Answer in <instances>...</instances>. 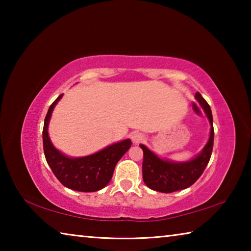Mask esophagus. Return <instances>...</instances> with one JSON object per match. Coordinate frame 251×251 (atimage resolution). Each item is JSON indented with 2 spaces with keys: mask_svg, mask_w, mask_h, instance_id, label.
Here are the masks:
<instances>
[{
  "mask_svg": "<svg viewBox=\"0 0 251 251\" xmlns=\"http://www.w3.org/2000/svg\"><path fill=\"white\" fill-rule=\"evenodd\" d=\"M145 139H146V137L142 133H135L131 135V141H133L134 144L143 143V142H145Z\"/></svg>",
  "mask_w": 251,
  "mask_h": 251,
  "instance_id": "34e87169",
  "label": "esophagus"
}]
</instances>
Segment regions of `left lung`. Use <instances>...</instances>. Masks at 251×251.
I'll use <instances>...</instances> for the list:
<instances>
[{"label": "left lung", "mask_w": 251, "mask_h": 251, "mask_svg": "<svg viewBox=\"0 0 251 251\" xmlns=\"http://www.w3.org/2000/svg\"><path fill=\"white\" fill-rule=\"evenodd\" d=\"M199 104L205 110L210 123V136L203 150L195 158L182 163H175L167 159H161L146 146L139 145L144 151L143 159V179L147 187L159 193H173L188 188L196 181L205 171L209 163L212 146H214V126L210 106L203 100L201 93L195 95Z\"/></svg>", "instance_id": "obj_1"}]
</instances>
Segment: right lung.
Instances as JSON below:
<instances>
[{
    "label": "right lung",
    "mask_w": 251,
    "mask_h": 251,
    "mask_svg": "<svg viewBox=\"0 0 251 251\" xmlns=\"http://www.w3.org/2000/svg\"><path fill=\"white\" fill-rule=\"evenodd\" d=\"M59 95L50 106L43 127V148L46 161L62 185L73 190L84 193L97 192L108 184L113 177L114 169L123 155L129 150L130 139L118 142L95 154L85 157H67L57 151L49 137V122L52 112L62 99Z\"/></svg>",
    "instance_id": "right-lung-1"
}]
</instances>
